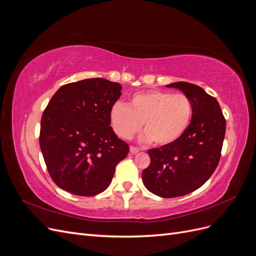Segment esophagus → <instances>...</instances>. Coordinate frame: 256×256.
Listing matches in <instances>:
<instances>
[{"instance_id":"obj_1","label":"esophagus","mask_w":256,"mask_h":256,"mask_svg":"<svg viewBox=\"0 0 256 256\" xmlns=\"http://www.w3.org/2000/svg\"><path fill=\"white\" fill-rule=\"evenodd\" d=\"M130 152L132 154H136L138 152H140V150L138 148V147H134V146H130Z\"/></svg>"}]
</instances>
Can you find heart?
<instances>
[{"instance_id": "b5f03b06", "label": "heart", "mask_w": 256, "mask_h": 256, "mask_svg": "<svg viewBox=\"0 0 256 256\" xmlns=\"http://www.w3.org/2000/svg\"><path fill=\"white\" fill-rule=\"evenodd\" d=\"M193 114L191 99L182 94L152 90L130 98L129 104L116 102L110 110V122L120 138H132L142 128L141 140L157 146L175 143L190 126Z\"/></svg>"}]
</instances>
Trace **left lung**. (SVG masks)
<instances>
[{
    "label": "left lung",
    "mask_w": 256,
    "mask_h": 256,
    "mask_svg": "<svg viewBox=\"0 0 256 256\" xmlns=\"http://www.w3.org/2000/svg\"><path fill=\"white\" fill-rule=\"evenodd\" d=\"M193 104L190 126L175 143L148 150L150 164L142 173L147 190L161 198L188 194L203 186L219 164L226 122L216 99L196 84L175 82Z\"/></svg>",
    "instance_id": "1"
}]
</instances>
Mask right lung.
I'll return each mask as SVG.
<instances>
[{"instance_id": "obj_1", "label": "right lung", "mask_w": 256, "mask_h": 256, "mask_svg": "<svg viewBox=\"0 0 256 256\" xmlns=\"http://www.w3.org/2000/svg\"><path fill=\"white\" fill-rule=\"evenodd\" d=\"M120 84L95 78L63 85L42 116L40 145L60 188L81 196L104 191L129 152L110 126Z\"/></svg>"}]
</instances>
